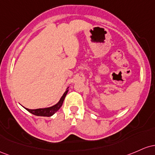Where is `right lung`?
<instances>
[{
	"label": "right lung",
	"instance_id": "obj_1",
	"mask_svg": "<svg viewBox=\"0 0 155 155\" xmlns=\"http://www.w3.org/2000/svg\"><path fill=\"white\" fill-rule=\"evenodd\" d=\"M69 91V87H67V90H66L65 92L64 93L63 96L61 97V99L59 100V101L57 102L56 104L54 105L51 106V107H45V108H38V109H28L25 107V109H26L28 112H30L31 114H34L35 116H52L55 113H56L60 107H61L62 105H63V102L64 99H65V97L67 96V94L68 93Z\"/></svg>",
	"mask_w": 155,
	"mask_h": 155
}]
</instances>
